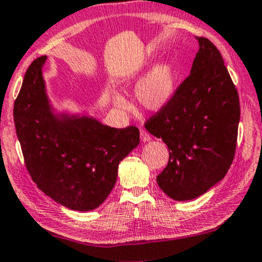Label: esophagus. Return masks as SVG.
<instances>
[{"label": "esophagus", "instance_id": "1", "mask_svg": "<svg viewBox=\"0 0 262 262\" xmlns=\"http://www.w3.org/2000/svg\"><path fill=\"white\" fill-rule=\"evenodd\" d=\"M140 138H141V140L144 141V142H146V141H148V140H151L150 134H148L146 130H140Z\"/></svg>", "mask_w": 262, "mask_h": 262}]
</instances>
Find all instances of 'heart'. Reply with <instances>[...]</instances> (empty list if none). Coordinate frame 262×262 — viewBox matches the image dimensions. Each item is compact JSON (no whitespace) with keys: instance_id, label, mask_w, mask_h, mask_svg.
Instances as JSON below:
<instances>
[{"instance_id":"1","label":"heart","mask_w":262,"mask_h":262,"mask_svg":"<svg viewBox=\"0 0 262 262\" xmlns=\"http://www.w3.org/2000/svg\"><path fill=\"white\" fill-rule=\"evenodd\" d=\"M129 82L138 84L135 99L142 108L160 111L173 98L178 82V68L173 59L165 58L158 61L144 77V71L139 70L129 77ZM112 101L122 111L129 110V104L120 93H114Z\"/></svg>"}]
</instances>
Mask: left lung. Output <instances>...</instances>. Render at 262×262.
<instances>
[{
	"label": "left lung",
	"instance_id": "1",
	"mask_svg": "<svg viewBox=\"0 0 262 262\" xmlns=\"http://www.w3.org/2000/svg\"><path fill=\"white\" fill-rule=\"evenodd\" d=\"M190 76L165 106L145 123L169 148L157 184L175 201L202 196L224 179L236 151L239 98L220 52L205 37Z\"/></svg>",
	"mask_w": 262,
	"mask_h": 262
}]
</instances>
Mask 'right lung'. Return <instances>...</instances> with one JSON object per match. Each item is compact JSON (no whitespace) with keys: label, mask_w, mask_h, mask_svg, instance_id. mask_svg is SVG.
Segmentation results:
<instances>
[{"label":"right lung","mask_w":262,"mask_h":262,"mask_svg":"<svg viewBox=\"0 0 262 262\" xmlns=\"http://www.w3.org/2000/svg\"><path fill=\"white\" fill-rule=\"evenodd\" d=\"M32 61L15 99L14 124L26 169L37 187L71 210L89 211L106 200L118 164L140 142L137 127L111 128L87 115L57 112L42 68Z\"/></svg>","instance_id":"add662e5"}]
</instances>
